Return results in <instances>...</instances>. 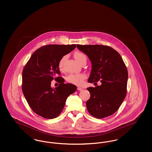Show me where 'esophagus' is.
I'll return each mask as SVG.
<instances>
[{
  "label": "esophagus",
  "mask_w": 152,
  "mask_h": 152,
  "mask_svg": "<svg viewBox=\"0 0 152 152\" xmlns=\"http://www.w3.org/2000/svg\"><path fill=\"white\" fill-rule=\"evenodd\" d=\"M77 89V90H78V91H82V90H83V89H82L81 88H80V87H78Z\"/></svg>",
  "instance_id": "esophagus-1"
}]
</instances>
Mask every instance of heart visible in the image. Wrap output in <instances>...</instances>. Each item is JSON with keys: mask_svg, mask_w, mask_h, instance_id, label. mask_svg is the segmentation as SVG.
Listing matches in <instances>:
<instances>
[{"mask_svg": "<svg viewBox=\"0 0 152 152\" xmlns=\"http://www.w3.org/2000/svg\"><path fill=\"white\" fill-rule=\"evenodd\" d=\"M74 58L76 61L81 64L83 62H87V56L82 52L76 51L73 53ZM65 56H63L61 58L58 63V68L59 70L62 71L63 69V63L65 60ZM87 76L84 73H79V74H71L67 76L66 81L69 83L73 84L76 86H81L83 84L84 81L86 79Z\"/></svg>", "mask_w": 152, "mask_h": 152, "instance_id": "1", "label": "heart"}]
</instances>
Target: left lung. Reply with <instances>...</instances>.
I'll use <instances>...</instances> for the list:
<instances>
[{
    "mask_svg": "<svg viewBox=\"0 0 152 152\" xmlns=\"http://www.w3.org/2000/svg\"><path fill=\"white\" fill-rule=\"evenodd\" d=\"M77 47L87 55L92 63L88 81L101 82V86L87 88L91 94L86 102L88 111L97 118L113 115L126 95L128 73L123 58L108 45L77 44Z\"/></svg>",
    "mask_w": 152,
    "mask_h": 152,
    "instance_id": "left-lung-1",
    "label": "left lung"
}]
</instances>
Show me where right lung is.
Instances as JSON below:
<instances>
[{
	"mask_svg": "<svg viewBox=\"0 0 152 152\" xmlns=\"http://www.w3.org/2000/svg\"><path fill=\"white\" fill-rule=\"evenodd\" d=\"M76 44L44 45L34 52L22 72V91L31 109L45 118L57 117L65 106L67 97L77 89L72 84H65L58 63L61 58L76 48ZM59 83L52 88L51 81Z\"/></svg>",
	"mask_w": 152,
	"mask_h": 152,
	"instance_id": "1",
	"label": "right lung"
}]
</instances>
